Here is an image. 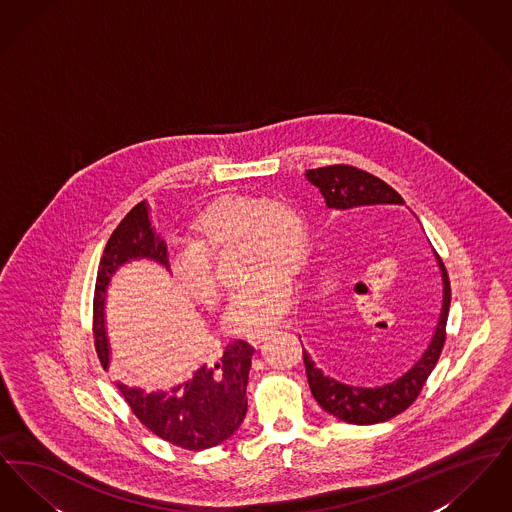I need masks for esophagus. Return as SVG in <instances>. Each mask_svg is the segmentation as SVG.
Returning <instances> with one entry per match:
<instances>
[{
  "label": "esophagus",
  "mask_w": 512,
  "mask_h": 512,
  "mask_svg": "<svg viewBox=\"0 0 512 512\" xmlns=\"http://www.w3.org/2000/svg\"><path fill=\"white\" fill-rule=\"evenodd\" d=\"M268 332H261V334H255V336H249V343L251 345H255V347H259L263 341L267 340Z\"/></svg>",
  "instance_id": "esophagus-1"
}]
</instances>
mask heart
<instances>
[{"label":"heart","instance_id":"heart-1","mask_svg":"<svg viewBox=\"0 0 512 512\" xmlns=\"http://www.w3.org/2000/svg\"><path fill=\"white\" fill-rule=\"evenodd\" d=\"M190 240L172 257V272L182 292L207 307L220 295L211 255L234 245L242 249L244 274L254 278L224 313L232 334L268 332L288 313L292 284L286 274L301 272L309 257V230L293 205L265 195H220L195 217Z\"/></svg>","mask_w":512,"mask_h":512}]
</instances>
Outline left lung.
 I'll return each instance as SVG.
<instances>
[{"label":"left lung","mask_w":512,"mask_h":512,"mask_svg":"<svg viewBox=\"0 0 512 512\" xmlns=\"http://www.w3.org/2000/svg\"><path fill=\"white\" fill-rule=\"evenodd\" d=\"M305 178L317 186L326 201V207L334 213H355L357 209L376 207V205H405L403 197L397 194L384 180L376 178L370 172L361 171L349 165H330L305 172ZM438 259L443 282V301L439 311L438 324L434 328L432 340L422 351L418 361L405 374L378 388H359L341 384L338 380L326 376L315 366L309 353L303 349V363L307 370V380L311 393L315 395L318 405L326 413L340 418L349 424H378L386 422L393 416L407 411L424 388L428 376L436 368L443 343H445V326L451 305V284L447 270Z\"/></svg>","instance_id":"1"}]
</instances>
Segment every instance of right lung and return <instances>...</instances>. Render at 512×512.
Wrapping results in <instances>:
<instances>
[{"mask_svg": "<svg viewBox=\"0 0 512 512\" xmlns=\"http://www.w3.org/2000/svg\"><path fill=\"white\" fill-rule=\"evenodd\" d=\"M140 259L155 261L171 270L167 244L151 226L146 201L138 203L121 220L99 261L94 292V340L103 368H109L111 363L105 328L107 288L122 265ZM253 351L247 341H230L186 382L169 391L147 393L124 382H117V388L132 413L157 438L188 451H203L232 438L242 426L247 413L245 388Z\"/></svg>", "mask_w": 512, "mask_h": 512, "instance_id": "1", "label": "right lung"}]
</instances>
